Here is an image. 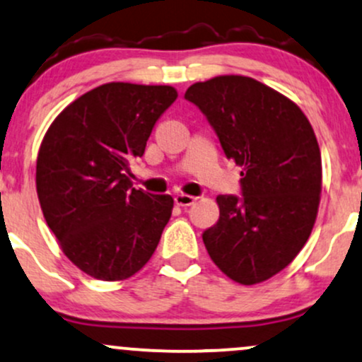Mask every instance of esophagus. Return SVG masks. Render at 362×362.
Returning a JSON list of instances; mask_svg holds the SVG:
<instances>
[{
  "label": "esophagus",
  "instance_id": "1",
  "mask_svg": "<svg viewBox=\"0 0 362 362\" xmlns=\"http://www.w3.org/2000/svg\"><path fill=\"white\" fill-rule=\"evenodd\" d=\"M173 200H175L177 206L189 207V206H192V204L195 202V197H192V195H187V194H177L175 197H173Z\"/></svg>",
  "mask_w": 362,
  "mask_h": 362
}]
</instances>
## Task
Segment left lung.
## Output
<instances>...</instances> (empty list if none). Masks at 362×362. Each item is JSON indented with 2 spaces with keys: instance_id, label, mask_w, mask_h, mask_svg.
Segmentation results:
<instances>
[{
  "instance_id": "1",
  "label": "left lung",
  "mask_w": 362,
  "mask_h": 362,
  "mask_svg": "<svg viewBox=\"0 0 362 362\" xmlns=\"http://www.w3.org/2000/svg\"><path fill=\"white\" fill-rule=\"evenodd\" d=\"M185 99L212 126L241 172V195H217L219 221L202 233L209 256L241 285L288 267L310 236L319 209V143L302 110L243 76L190 86Z\"/></svg>"
}]
</instances>
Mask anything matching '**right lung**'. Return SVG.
<instances>
[{"label":"right lung","instance_id":"1","mask_svg":"<svg viewBox=\"0 0 362 362\" xmlns=\"http://www.w3.org/2000/svg\"><path fill=\"white\" fill-rule=\"evenodd\" d=\"M175 99L170 86L111 82L69 104L43 138L37 158L43 217L65 256L93 278H129L158 246L173 199L136 190L128 175Z\"/></svg>","mask_w":362,"mask_h":362}]
</instances>
